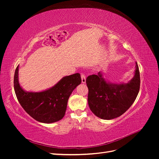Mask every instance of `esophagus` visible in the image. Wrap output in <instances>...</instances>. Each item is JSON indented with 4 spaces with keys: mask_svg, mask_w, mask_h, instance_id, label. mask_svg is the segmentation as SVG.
I'll list each match as a JSON object with an SVG mask.
<instances>
[{
    "mask_svg": "<svg viewBox=\"0 0 159 159\" xmlns=\"http://www.w3.org/2000/svg\"><path fill=\"white\" fill-rule=\"evenodd\" d=\"M81 82L85 84L86 81V77L84 73H81Z\"/></svg>",
    "mask_w": 159,
    "mask_h": 159,
    "instance_id": "34e87169",
    "label": "esophagus"
}]
</instances>
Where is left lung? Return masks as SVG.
Masks as SVG:
<instances>
[{
  "mask_svg": "<svg viewBox=\"0 0 159 159\" xmlns=\"http://www.w3.org/2000/svg\"><path fill=\"white\" fill-rule=\"evenodd\" d=\"M140 74L136 62L134 78L127 84H110L103 78L102 72L89 75L86 79L88 88L89 107L96 116L113 119L121 116L131 106L140 89Z\"/></svg>",
  "mask_w": 159,
  "mask_h": 159,
  "instance_id": "left-lung-1",
  "label": "left lung"
}]
</instances>
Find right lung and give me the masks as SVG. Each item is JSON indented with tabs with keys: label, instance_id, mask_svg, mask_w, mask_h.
Listing matches in <instances>:
<instances>
[{
	"label": "right lung",
	"instance_id": "obj_1",
	"mask_svg": "<svg viewBox=\"0 0 159 159\" xmlns=\"http://www.w3.org/2000/svg\"><path fill=\"white\" fill-rule=\"evenodd\" d=\"M18 66L14 76L17 99L25 111L36 121L52 123L64 117L71 93L81 82L79 73L66 76L52 88L41 92H26L18 80Z\"/></svg>",
	"mask_w": 159,
	"mask_h": 159
}]
</instances>
